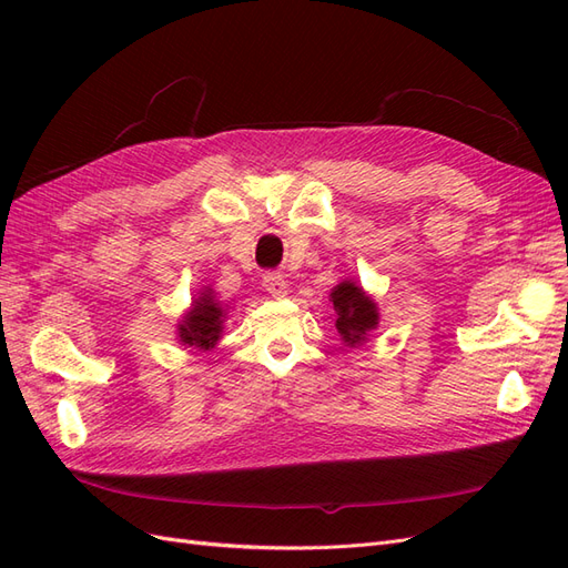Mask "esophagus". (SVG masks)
Segmentation results:
<instances>
[{
  "instance_id": "1",
  "label": "esophagus",
  "mask_w": 568,
  "mask_h": 568,
  "mask_svg": "<svg viewBox=\"0 0 568 568\" xmlns=\"http://www.w3.org/2000/svg\"><path fill=\"white\" fill-rule=\"evenodd\" d=\"M263 286L270 296L274 298H284L286 291H288V284L284 280L282 272H265L263 274Z\"/></svg>"
}]
</instances>
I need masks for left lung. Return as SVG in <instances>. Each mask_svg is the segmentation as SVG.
Masks as SVG:
<instances>
[{"label": "left lung", "instance_id": "8db88e82", "mask_svg": "<svg viewBox=\"0 0 568 568\" xmlns=\"http://www.w3.org/2000/svg\"><path fill=\"white\" fill-rule=\"evenodd\" d=\"M334 311H336V329L341 338L348 343V346H357L363 343L367 332H372L376 324H379V313H376V305L365 291L355 286L353 282H343L332 291Z\"/></svg>", "mask_w": 568, "mask_h": 568}]
</instances>
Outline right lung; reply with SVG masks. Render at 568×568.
<instances>
[{"label":"right lung","mask_w":568,"mask_h":568,"mask_svg":"<svg viewBox=\"0 0 568 568\" xmlns=\"http://www.w3.org/2000/svg\"><path fill=\"white\" fill-rule=\"evenodd\" d=\"M222 317L225 315H222V307L213 301V296L203 294L194 303V311L189 313L180 324L182 343H189V346L205 348V351L213 348L222 332Z\"/></svg>","instance_id":"right-lung-1"}]
</instances>
